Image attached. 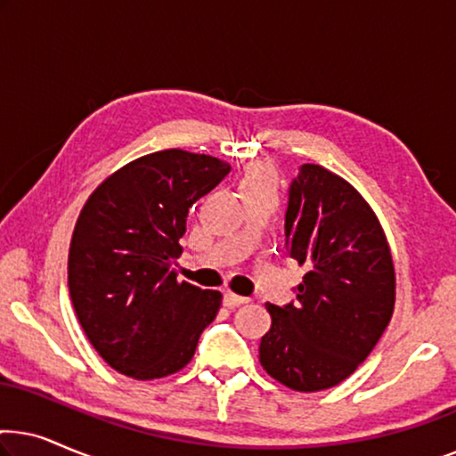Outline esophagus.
Masks as SVG:
<instances>
[{
  "mask_svg": "<svg viewBox=\"0 0 456 456\" xmlns=\"http://www.w3.org/2000/svg\"><path fill=\"white\" fill-rule=\"evenodd\" d=\"M247 301H248V298L240 297V295H234V292H226V295H224V305H226V307H230V309L240 307V305H245Z\"/></svg>",
  "mask_w": 456,
  "mask_h": 456,
  "instance_id": "obj_1",
  "label": "esophagus"
}]
</instances>
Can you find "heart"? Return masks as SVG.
Here are the masks:
<instances>
[{
	"mask_svg": "<svg viewBox=\"0 0 456 456\" xmlns=\"http://www.w3.org/2000/svg\"><path fill=\"white\" fill-rule=\"evenodd\" d=\"M261 186H276V174L270 166L265 164H255L245 172V176L240 180L242 192L251 189H261Z\"/></svg>",
	"mask_w": 456,
	"mask_h": 456,
	"instance_id": "1",
	"label": "heart"
}]
</instances>
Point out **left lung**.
I'll list each match as a JSON object with an SVG mask.
<instances>
[{"label":"left lung","instance_id":"obj_1","mask_svg":"<svg viewBox=\"0 0 456 456\" xmlns=\"http://www.w3.org/2000/svg\"><path fill=\"white\" fill-rule=\"evenodd\" d=\"M286 245L307 267L297 303H267L261 367L286 388L320 392L346 379L388 326L396 276L384 228L361 192L323 166L292 180Z\"/></svg>","mask_w":456,"mask_h":456}]
</instances>
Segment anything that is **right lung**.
Masks as SVG:
<instances>
[{
    "label": "right lung",
    "instance_id": "obj_1",
    "mask_svg": "<svg viewBox=\"0 0 456 456\" xmlns=\"http://www.w3.org/2000/svg\"><path fill=\"white\" fill-rule=\"evenodd\" d=\"M230 172L226 161L164 149L110 174L86 199L68 253V289L93 348L133 379L183 370L222 305L217 290L170 270L192 203Z\"/></svg>",
    "mask_w": 456,
    "mask_h": 456
}]
</instances>
